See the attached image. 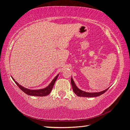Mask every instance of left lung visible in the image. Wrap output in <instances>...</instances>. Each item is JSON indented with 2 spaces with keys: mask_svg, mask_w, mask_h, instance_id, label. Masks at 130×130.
<instances>
[{
  "mask_svg": "<svg viewBox=\"0 0 130 130\" xmlns=\"http://www.w3.org/2000/svg\"><path fill=\"white\" fill-rule=\"evenodd\" d=\"M71 84H72V88H73V92L77 96H80V97H87V98H93V97L99 96L100 95H102V94L104 93L109 88H108L107 89L104 90V91L99 92H87L80 89L77 87L76 86V85L75 84V83H74V81H73V79L72 78V77L71 78Z\"/></svg>",
  "mask_w": 130,
  "mask_h": 130,
  "instance_id": "left-lung-1",
  "label": "left lung"
}]
</instances>
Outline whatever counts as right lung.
<instances>
[{
	"label": "right lung",
	"instance_id": "1",
	"mask_svg": "<svg viewBox=\"0 0 130 130\" xmlns=\"http://www.w3.org/2000/svg\"><path fill=\"white\" fill-rule=\"evenodd\" d=\"M58 76H59V74H57V75L54 78L52 81V82L50 83V84L48 85L47 87L45 88L40 89H29L26 88L22 87V85H19L16 81H15L14 78L12 77V78L13 79V80L14 81L15 84H16L19 87V88H20L23 92H25V93L28 94V95L34 96H45L48 95V94H50V92H51L53 88V86L54 85V83L56 81L57 78L58 77Z\"/></svg>",
	"mask_w": 130,
	"mask_h": 130
}]
</instances>
